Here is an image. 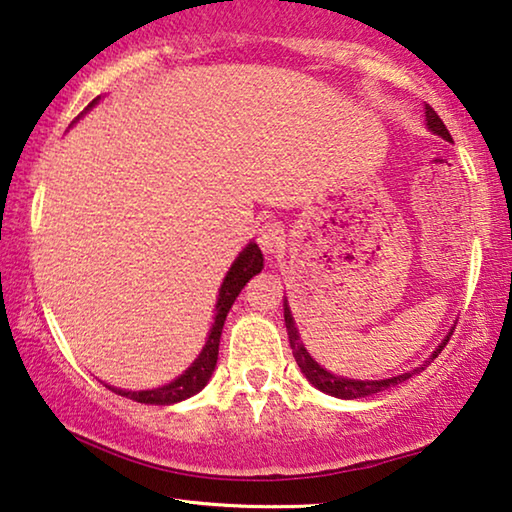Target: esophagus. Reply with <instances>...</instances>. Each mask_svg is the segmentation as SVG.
Segmentation results:
<instances>
[{
	"label": "esophagus",
	"instance_id": "34e87169",
	"mask_svg": "<svg viewBox=\"0 0 512 512\" xmlns=\"http://www.w3.org/2000/svg\"><path fill=\"white\" fill-rule=\"evenodd\" d=\"M257 243L264 253H275V250H280L282 246H285V230H282L280 223L266 221L257 230Z\"/></svg>",
	"mask_w": 512,
	"mask_h": 512
}]
</instances>
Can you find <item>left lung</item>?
Returning a JSON list of instances; mask_svg holds the SVG:
<instances>
[{"instance_id": "left-lung-1", "label": "left lung", "mask_w": 512, "mask_h": 512, "mask_svg": "<svg viewBox=\"0 0 512 512\" xmlns=\"http://www.w3.org/2000/svg\"><path fill=\"white\" fill-rule=\"evenodd\" d=\"M426 120H428V129L435 134H440L442 139L451 141V134L449 129L444 127L442 118L437 116L433 107H428L426 104ZM285 326H287V335H289V344H291V351H294V358L298 362L300 371L305 373V378L310 380V383L314 387H319L321 392H326L330 396H337V399H362V396H371V394H378L383 392V389H389L394 385L403 383V380H408L410 376H415L417 371H421L426 367V364H431L433 358H437L440 355L442 348L446 346V342H449V337L444 339V342L440 344V348H435V353L431 355V358L426 360V364H419V367L415 371H408V373H401V376H394V378H385V380H348V378H342V376H335V373L326 371L323 367H319L312 360V355L305 351L303 342H300V335H298V328L294 323V316H291L289 312V305L285 303Z\"/></svg>"}]
</instances>
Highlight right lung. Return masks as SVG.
Wrapping results in <instances>:
<instances>
[{"label": "right lung", "mask_w": 512, "mask_h": 512, "mask_svg": "<svg viewBox=\"0 0 512 512\" xmlns=\"http://www.w3.org/2000/svg\"><path fill=\"white\" fill-rule=\"evenodd\" d=\"M95 102V100H93ZM264 266V257L262 250L257 248V243H248L243 248V253L237 257V262L232 264V269L227 271L221 291H218V303H216V319L212 332H209V339L202 353L198 355V360L186 369L180 378L173 380L164 387L157 389H145V392H125V389H116L111 387L113 392L120 396H127V399L139 401V403H150V405H170L177 401L189 399V396L198 394L202 387L207 385V380L212 378V371L216 367L218 360V344H221V332H223V323L225 316L230 312V307L237 296L241 294V289L246 287V282L262 271Z\"/></svg>", "instance_id": "add662e5"}]
</instances>
